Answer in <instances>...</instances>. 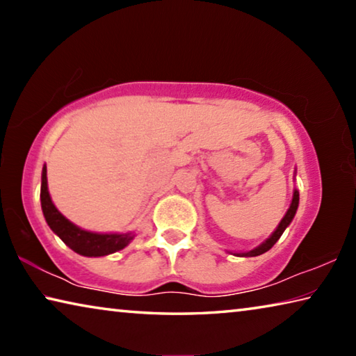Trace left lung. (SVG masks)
I'll use <instances>...</instances> for the list:
<instances>
[{"label": "left lung", "instance_id": "obj_1", "mask_svg": "<svg viewBox=\"0 0 356 356\" xmlns=\"http://www.w3.org/2000/svg\"><path fill=\"white\" fill-rule=\"evenodd\" d=\"M298 200H300V196H298V191L295 190L293 191V197H292V204H291V207H289V210H287V213L284 215V218L281 220V222H280V226L276 227V231L272 234V237L270 238H267L265 240V242L261 245V246H257V248H254L252 251H250V252H243V254H237V256H259V254H264L265 251H268L270 248H272V246L278 242V238L282 236V232H284V229L291 225V221H292V218L295 216V212H297V209H298Z\"/></svg>", "mask_w": 356, "mask_h": 356}]
</instances>
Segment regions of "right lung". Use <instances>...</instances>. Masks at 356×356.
I'll return each mask as SVG.
<instances>
[{"mask_svg": "<svg viewBox=\"0 0 356 356\" xmlns=\"http://www.w3.org/2000/svg\"><path fill=\"white\" fill-rule=\"evenodd\" d=\"M40 204L42 212H44L45 220L48 222V226L51 227V231L58 234L59 238H61L69 248H72L81 256L99 257L111 254V252H116L125 248V246L134 240L131 234H94L83 231V229L72 225L67 218H64V216L58 212V209L53 206L50 193H48L47 166H44V170H42Z\"/></svg>", "mask_w": 356, "mask_h": 356, "instance_id": "obj_1", "label": "right lung"}]
</instances>
